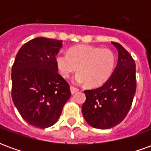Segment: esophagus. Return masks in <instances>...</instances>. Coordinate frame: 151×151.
<instances>
[{
	"mask_svg": "<svg viewBox=\"0 0 151 151\" xmlns=\"http://www.w3.org/2000/svg\"><path fill=\"white\" fill-rule=\"evenodd\" d=\"M70 91H71V94H72V95H74L76 92L78 91V89L76 88L74 86H70Z\"/></svg>",
	"mask_w": 151,
	"mask_h": 151,
	"instance_id": "esophagus-1",
	"label": "esophagus"
}]
</instances>
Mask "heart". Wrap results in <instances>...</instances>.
Returning <instances> with one entry per match:
<instances>
[{"instance_id":"1","label":"heart","mask_w":151,"mask_h":151,"mask_svg":"<svg viewBox=\"0 0 151 151\" xmlns=\"http://www.w3.org/2000/svg\"><path fill=\"white\" fill-rule=\"evenodd\" d=\"M58 71L65 78L69 77L78 68V73L73 82L91 87L103 85L107 82L115 65V55L108 48L79 45L69 52H60L56 56Z\"/></svg>"}]
</instances>
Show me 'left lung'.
Segmentation results:
<instances>
[{
	"mask_svg": "<svg viewBox=\"0 0 151 151\" xmlns=\"http://www.w3.org/2000/svg\"><path fill=\"white\" fill-rule=\"evenodd\" d=\"M118 51V62L104 85L84 91L82 107L86 121L95 129H108L125 118L136 92V65L128 51L120 43L111 42Z\"/></svg>",
	"mask_w": 151,
	"mask_h": 151,
	"instance_id": "8db88e82",
	"label": "left lung"
}]
</instances>
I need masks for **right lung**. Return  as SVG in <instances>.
<instances>
[{
  "label": "right lung",
  "mask_w": 151,
  "mask_h": 151,
  "mask_svg": "<svg viewBox=\"0 0 151 151\" xmlns=\"http://www.w3.org/2000/svg\"><path fill=\"white\" fill-rule=\"evenodd\" d=\"M61 40L38 37L18 51L12 67V99L29 124L45 129L56 123L71 96L58 73L56 56Z\"/></svg>",
  "instance_id": "1"
}]
</instances>
